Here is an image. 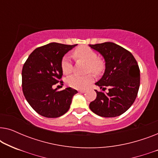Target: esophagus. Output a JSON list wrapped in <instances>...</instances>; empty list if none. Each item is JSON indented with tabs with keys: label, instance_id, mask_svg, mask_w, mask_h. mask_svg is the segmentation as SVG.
I'll return each mask as SVG.
<instances>
[{
	"label": "esophagus",
	"instance_id": "obj_1",
	"mask_svg": "<svg viewBox=\"0 0 158 158\" xmlns=\"http://www.w3.org/2000/svg\"><path fill=\"white\" fill-rule=\"evenodd\" d=\"M79 92L81 93V94H84V93H85V91L84 90H79Z\"/></svg>",
	"mask_w": 158,
	"mask_h": 158
}]
</instances>
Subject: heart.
<instances>
[{"mask_svg":"<svg viewBox=\"0 0 158 158\" xmlns=\"http://www.w3.org/2000/svg\"><path fill=\"white\" fill-rule=\"evenodd\" d=\"M75 60L87 63L86 73L91 72L98 75L102 73L105 68L104 61L98 57L94 49L87 47H80L73 53ZM61 68L64 75H70L73 71V64L68 57H64L61 62ZM93 81V75L88 74L84 76L72 75L67 79V83L75 89H84Z\"/></svg>","mask_w":158,"mask_h":158,"instance_id":"1","label":"heart"}]
</instances>
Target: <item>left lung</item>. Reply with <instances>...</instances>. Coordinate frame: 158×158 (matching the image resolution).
I'll use <instances>...</instances> for the list:
<instances>
[{"label":"left lung","mask_w":158,"mask_h":158,"mask_svg":"<svg viewBox=\"0 0 158 158\" xmlns=\"http://www.w3.org/2000/svg\"><path fill=\"white\" fill-rule=\"evenodd\" d=\"M105 60V72L96 85L109 92H96L89 107L97 115L115 117L127 111L137 98L140 84L138 64L130 52L113 42L89 44Z\"/></svg>","instance_id":"left-lung-1"}]
</instances>
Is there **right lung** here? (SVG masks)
Returning <instances> with one entry per match:
<instances>
[{
  "mask_svg": "<svg viewBox=\"0 0 158 158\" xmlns=\"http://www.w3.org/2000/svg\"><path fill=\"white\" fill-rule=\"evenodd\" d=\"M52 42L34 49L22 69V90L34 111L47 118H57L68 111L76 90L71 88L57 91L54 85L62 75L61 62L65 54L76 46Z\"/></svg>",
  "mask_w": 158,
  "mask_h": 158,
  "instance_id": "right-lung-1",
  "label": "right lung"
}]
</instances>
